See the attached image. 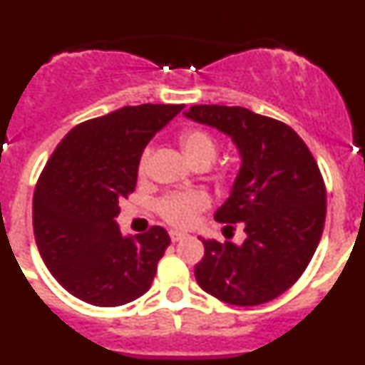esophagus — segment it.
Masks as SVG:
<instances>
[{
	"label": "esophagus",
	"instance_id": "1",
	"mask_svg": "<svg viewBox=\"0 0 365 365\" xmlns=\"http://www.w3.org/2000/svg\"><path fill=\"white\" fill-rule=\"evenodd\" d=\"M170 237H172L173 243H177V241L185 240L186 234H182V232H170Z\"/></svg>",
	"mask_w": 365,
	"mask_h": 365
}]
</instances>
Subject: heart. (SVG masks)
I'll use <instances>...</instances> for the list:
<instances>
[{
  "instance_id": "heart-1",
  "label": "heart",
  "mask_w": 365,
  "mask_h": 365,
  "mask_svg": "<svg viewBox=\"0 0 365 365\" xmlns=\"http://www.w3.org/2000/svg\"><path fill=\"white\" fill-rule=\"evenodd\" d=\"M179 148L192 166L197 164H208L215 159L217 155V143L206 130L199 128H190L179 135ZM148 159H150V150L144 151L138 163V173L143 175L146 172ZM210 205V197L201 190H190V192L170 193L159 202V212L168 222L175 227H190L199 212H202Z\"/></svg>"
}]
</instances>
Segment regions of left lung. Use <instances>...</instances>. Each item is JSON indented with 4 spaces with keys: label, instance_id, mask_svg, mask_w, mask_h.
<instances>
[{
    "label": "left lung",
    "instance_id": "8db88e82",
    "mask_svg": "<svg viewBox=\"0 0 365 365\" xmlns=\"http://www.w3.org/2000/svg\"><path fill=\"white\" fill-rule=\"evenodd\" d=\"M185 117L227 135L241 160L214 217L243 222L247 237H201L199 287L232 305L278 298L307 269L324 232L325 185L314 157L292 128L247 108L192 106Z\"/></svg>",
    "mask_w": 365,
    "mask_h": 365
}]
</instances>
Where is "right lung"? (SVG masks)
Wrapping results in <instances>:
<instances>
[{
  "instance_id": "add662e5",
  "label": "right lung",
  "mask_w": 365,
  "mask_h": 365,
  "mask_svg": "<svg viewBox=\"0 0 365 365\" xmlns=\"http://www.w3.org/2000/svg\"><path fill=\"white\" fill-rule=\"evenodd\" d=\"M182 108L125 106L82 122L45 164L32 199L34 240L49 272L82 302L117 307L151 287L170 235L160 227L124 235L115 217L144 148Z\"/></svg>"
}]
</instances>
